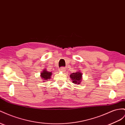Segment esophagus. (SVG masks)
Instances as JSON below:
<instances>
[{"mask_svg":"<svg viewBox=\"0 0 125 125\" xmlns=\"http://www.w3.org/2000/svg\"><path fill=\"white\" fill-rule=\"evenodd\" d=\"M66 68L64 67H62L61 68L59 69V71H61V72H65Z\"/></svg>","mask_w":125,"mask_h":125,"instance_id":"obj_1","label":"esophagus"}]
</instances>
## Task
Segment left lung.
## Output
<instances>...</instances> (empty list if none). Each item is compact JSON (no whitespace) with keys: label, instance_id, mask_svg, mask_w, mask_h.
Returning <instances> with one entry per match:
<instances>
[{"label":"left lung","instance_id":"left-lung-1","mask_svg":"<svg viewBox=\"0 0 125 125\" xmlns=\"http://www.w3.org/2000/svg\"><path fill=\"white\" fill-rule=\"evenodd\" d=\"M82 73L80 72H77L72 73L71 74L70 77V78L73 80V83H75V84H79L80 83L81 80H82Z\"/></svg>","mask_w":125,"mask_h":125}]
</instances>
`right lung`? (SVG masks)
<instances>
[{
	"label": "right lung",
	"mask_w": 125,
	"mask_h": 125,
	"mask_svg": "<svg viewBox=\"0 0 125 125\" xmlns=\"http://www.w3.org/2000/svg\"><path fill=\"white\" fill-rule=\"evenodd\" d=\"M52 75V73L50 72H48L46 71V69L43 70V72L41 73V77L43 79V80H48L49 79H50V78L51 77V75Z\"/></svg>",
	"instance_id": "1"
}]
</instances>
